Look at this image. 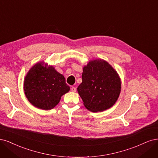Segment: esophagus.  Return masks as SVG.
I'll use <instances>...</instances> for the list:
<instances>
[{"instance_id":"obj_1","label":"esophagus","mask_w":158,"mask_h":158,"mask_svg":"<svg viewBox=\"0 0 158 158\" xmlns=\"http://www.w3.org/2000/svg\"><path fill=\"white\" fill-rule=\"evenodd\" d=\"M76 87H75V86H72V88H71V90L72 91V92H76Z\"/></svg>"}]
</instances>
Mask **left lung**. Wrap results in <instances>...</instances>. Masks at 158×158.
<instances>
[{"label": "left lung", "instance_id": "1", "mask_svg": "<svg viewBox=\"0 0 158 158\" xmlns=\"http://www.w3.org/2000/svg\"><path fill=\"white\" fill-rule=\"evenodd\" d=\"M121 81L115 69L102 59L90 60L83 68L77 92L88 110L98 112L112 107L121 93Z\"/></svg>", "mask_w": 158, "mask_h": 158}]
</instances>
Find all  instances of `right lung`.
<instances>
[{
  "mask_svg": "<svg viewBox=\"0 0 158 158\" xmlns=\"http://www.w3.org/2000/svg\"><path fill=\"white\" fill-rule=\"evenodd\" d=\"M23 89L25 96L33 106L49 110L60 102L61 97L68 93L70 88L63 75L53 65L42 61L29 70L24 78Z\"/></svg>",
  "mask_w": 158,
  "mask_h": 158,
  "instance_id": "obj_1",
  "label": "right lung"
}]
</instances>
